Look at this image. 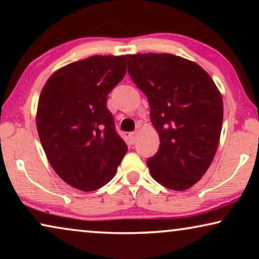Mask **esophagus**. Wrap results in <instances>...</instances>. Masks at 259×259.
Segmentation results:
<instances>
[{"label": "esophagus", "mask_w": 259, "mask_h": 259, "mask_svg": "<svg viewBox=\"0 0 259 259\" xmlns=\"http://www.w3.org/2000/svg\"><path fill=\"white\" fill-rule=\"evenodd\" d=\"M138 134H139V132L138 131H136V132H132L130 133V138H131V141L134 144L137 141V138H138Z\"/></svg>", "instance_id": "34e87169"}]
</instances>
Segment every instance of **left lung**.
Returning a JSON list of instances; mask_svg holds the SVG:
<instances>
[{"mask_svg":"<svg viewBox=\"0 0 259 259\" xmlns=\"http://www.w3.org/2000/svg\"><path fill=\"white\" fill-rule=\"evenodd\" d=\"M126 58L160 139L158 152L146 161L152 178L169 190L190 189L217 152L224 112L221 92L199 65L182 56L148 53Z\"/></svg>","mask_w":259,"mask_h":259,"instance_id":"obj_1","label":"left lung"}]
</instances>
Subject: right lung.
I'll list each match as a JSON object with an SVG mask.
<instances>
[{"label":"right lung","instance_id":"1","mask_svg":"<svg viewBox=\"0 0 259 259\" xmlns=\"http://www.w3.org/2000/svg\"><path fill=\"white\" fill-rule=\"evenodd\" d=\"M125 74L123 55H93L58 69L42 88L38 138L53 169L74 189L91 192L111 182L128 150L107 109Z\"/></svg>","mask_w":259,"mask_h":259}]
</instances>
